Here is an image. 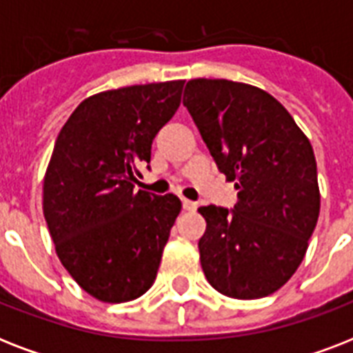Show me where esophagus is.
<instances>
[{
	"label": "esophagus",
	"mask_w": 353,
	"mask_h": 353,
	"mask_svg": "<svg viewBox=\"0 0 353 353\" xmlns=\"http://www.w3.org/2000/svg\"><path fill=\"white\" fill-rule=\"evenodd\" d=\"M196 207H198V203H194L190 199H183V209L185 210H194Z\"/></svg>",
	"instance_id": "esophagus-1"
}]
</instances>
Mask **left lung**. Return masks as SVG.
Here are the masks:
<instances>
[{
    "label": "left lung",
    "instance_id": "8db88e82",
    "mask_svg": "<svg viewBox=\"0 0 353 353\" xmlns=\"http://www.w3.org/2000/svg\"><path fill=\"white\" fill-rule=\"evenodd\" d=\"M238 203L199 207L207 221L199 260L221 295L251 301L293 276L317 225L321 192L310 139L268 91L225 79H194L185 101Z\"/></svg>",
    "mask_w": 353,
    "mask_h": 353
}]
</instances>
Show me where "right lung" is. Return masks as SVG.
Listing matches in <instances>:
<instances>
[{"label":"right lung","mask_w":353,"mask_h":353,"mask_svg":"<svg viewBox=\"0 0 353 353\" xmlns=\"http://www.w3.org/2000/svg\"><path fill=\"white\" fill-rule=\"evenodd\" d=\"M183 84L91 95L58 133L43 177V216L62 265L97 301L139 299L157 276L181 201L133 187L154 137L179 108Z\"/></svg>","instance_id":"obj_1"}]
</instances>
